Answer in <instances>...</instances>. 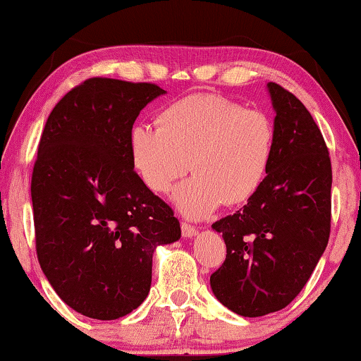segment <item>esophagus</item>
<instances>
[{"mask_svg": "<svg viewBox=\"0 0 361 361\" xmlns=\"http://www.w3.org/2000/svg\"><path fill=\"white\" fill-rule=\"evenodd\" d=\"M181 233H183V236H185V238H192V236L197 235V230L190 224L181 222Z\"/></svg>", "mask_w": 361, "mask_h": 361, "instance_id": "esophagus-1", "label": "esophagus"}]
</instances>
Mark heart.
Instances as JSON below:
<instances>
[{"label": "heart", "mask_w": 361, "mask_h": 361, "mask_svg": "<svg viewBox=\"0 0 361 361\" xmlns=\"http://www.w3.org/2000/svg\"><path fill=\"white\" fill-rule=\"evenodd\" d=\"M274 147L276 126L266 111L219 95L176 100L160 113L159 126L139 123L129 133L134 169L154 192L169 191L191 160L195 175L173 191L190 219L248 201L266 180Z\"/></svg>", "instance_id": "b5f03b06"}]
</instances>
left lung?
<instances>
[{
  "mask_svg": "<svg viewBox=\"0 0 361 361\" xmlns=\"http://www.w3.org/2000/svg\"><path fill=\"white\" fill-rule=\"evenodd\" d=\"M276 147L266 180L233 215L212 224L227 257L211 276L220 303L245 318L290 305L308 282L331 232L329 150L311 113L276 82Z\"/></svg>",
  "mask_w": 361,
  "mask_h": 361,
  "instance_id": "left-lung-1",
  "label": "left lung"
}]
</instances>
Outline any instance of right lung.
<instances>
[{
    "instance_id": "1",
    "label": "right lung",
    "mask_w": 361,
    "mask_h": 361,
    "mask_svg": "<svg viewBox=\"0 0 361 361\" xmlns=\"http://www.w3.org/2000/svg\"><path fill=\"white\" fill-rule=\"evenodd\" d=\"M164 94L155 84L92 78L58 102L43 128L30 185L37 257L58 297L87 318L136 310L149 295L155 248L181 236L129 150L139 113Z\"/></svg>"
}]
</instances>
